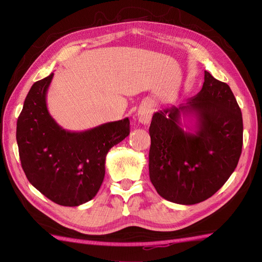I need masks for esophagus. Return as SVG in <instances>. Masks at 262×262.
<instances>
[{"instance_id": "esophagus-1", "label": "esophagus", "mask_w": 262, "mask_h": 262, "mask_svg": "<svg viewBox=\"0 0 262 262\" xmlns=\"http://www.w3.org/2000/svg\"><path fill=\"white\" fill-rule=\"evenodd\" d=\"M153 115V109L150 107L149 104L142 105L138 110V119L141 123L148 124L150 122V119H152Z\"/></svg>"}]
</instances>
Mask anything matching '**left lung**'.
Returning <instances> with one entry per match:
<instances>
[{
	"label": "left lung",
	"mask_w": 262,
	"mask_h": 262,
	"mask_svg": "<svg viewBox=\"0 0 262 262\" xmlns=\"http://www.w3.org/2000/svg\"><path fill=\"white\" fill-rule=\"evenodd\" d=\"M181 116L194 117L195 125L185 130ZM149 136V179L157 193L173 203L195 204L215 193L238 164L242 112L231 87L204 71L199 94L156 112Z\"/></svg>",
	"instance_id": "left-lung-1"
}]
</instances>
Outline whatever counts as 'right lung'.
I'll return each mask as SVG.
<instances>
[{
	"label": "right lung",
	"mask_w": 262,
	"mask_h": 262,
	"mask_svg": "<svg viewBox=\"0 0 262 262\" xmlns=\"http://www.w3.org/2000/svg\"><path fill=\"white\" fill-rule=\"evenodd\" d=\"M53 73L28 92L17 119L16 140L24 172L54 203L77 207L92 200L104 181L108 150L130 134L129 118L93 129H63L47 108Z\"/></svg>",
	"instance_id": "add662e5"
}]
</instances>
